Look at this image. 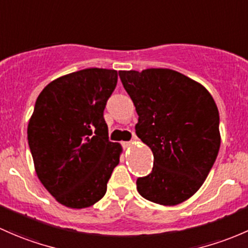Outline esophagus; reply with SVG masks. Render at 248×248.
<instances>
[{
	"instance_id": "34e87169",
	"label": "esophagus",
	"mask_w": 248,
	"mask_h": 248,
	"mask_svg": "<svg viewBox=\"0 0 248 248\" xmlns=\"http://www.w3.org/2000/svg\"><path fill=\"white\" fill-rule=\"evenodd\" d=\"M137 140V137H136V135H134L132 134V140L131 141H129V142H123V145H130L132 143V141H136Z\"/></svg>"
}]
</instances>
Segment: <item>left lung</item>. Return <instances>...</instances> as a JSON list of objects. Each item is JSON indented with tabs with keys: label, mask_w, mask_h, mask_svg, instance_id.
I'll return each instance as SVG.
<instances>
[{
	"label": "left lung",
	"mask_w": 248,
	"mask_h": 248,
	"mask_svg": "<svg viewBox=\"0 0 248 248\" xmlns=\"http://www.w3.org/2000/svg\"><path fill=\"white\" fill-rule=\"evenodd\" d=\"M139 114L136 135L152 149V173L136 181L145 200L177 205L195 195L217 157L218 109L201 83L175 70L119 71Z\"/></svg>",
	"instance_id": "obj_1"
}]
</instances>
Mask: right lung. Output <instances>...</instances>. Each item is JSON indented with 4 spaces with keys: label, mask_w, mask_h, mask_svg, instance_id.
Segmentation results:
<instances>
[{
    "label": "right lung",
    "mask_w": 248,
    "mask_h": 248,
    "mask_svg": "<svg viewBox=\"0 0 248 248\" xmlns=\"http://www.w3.org/2000/svg\"><path fill=\"white\" fill-rule=\"evenodd\" d=\"M118 80L117 70L88 68L61 76L42 91L27 127L40 183L71 209L105 196L122 147L108 141L104 109Z\"/></svg>",
    "instance_id": "right-lung-1"
}]
</instances>
